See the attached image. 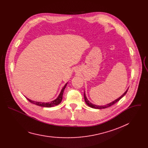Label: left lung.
Instances as JSON below:
<instances>
[{
    "label": "left lung",
    "mask_w": 148,
    "mask_h": 148,
    "mask_svg": "<svg viewBox=\"0 0 148 148\" xmlns=\"http://www.w3.org/2000/svg\"><path fill=\"white\" fill-rule=\"evenodd\" d=\"M127 91H128V90H126V91H125V92L121 97H120L119 98L116 99L114 101H113V102H111V103H108V104H107V105H103V106H98V105H93L92 103H91V102H90V101L87 99V97H86V96L85 92H84V99H85V101H86V103L88 105L89 107H91V108H95V109H103V108H106L110 107L112 106V105L115 104V103L116 102H117L118 101H119L126 94V92H127Z\"/></svg>",
    "instance_id": "8db88e82"
}]
</instances>
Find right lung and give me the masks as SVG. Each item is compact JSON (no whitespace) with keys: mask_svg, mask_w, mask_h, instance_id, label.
<instances>
[{"mask_svg":"<svg viewBox=\"0 0 148 148\" xmlns=\"http://www.w3.org/2000/svg\"><path fill=\"white\" fill-rule=\"evenodd\" d=\"M67 83L66 84V85L64 86V87H63V88L61 90V91L60 94V95H58V97H57V99H56L55 100L53 101H51L50 102H36V101H32V100H30L29 99H28L27 98H26L27 99V100L32 103H34L35 105H38V106H40V107H54L55 106V105H58L62 101V95H63V92H64V89L66 88V86H67Z\"/></svg>","mask_w":148,"mask_h":148,"instance_id":"add662e5","label":"right lung"}]
</instances>
